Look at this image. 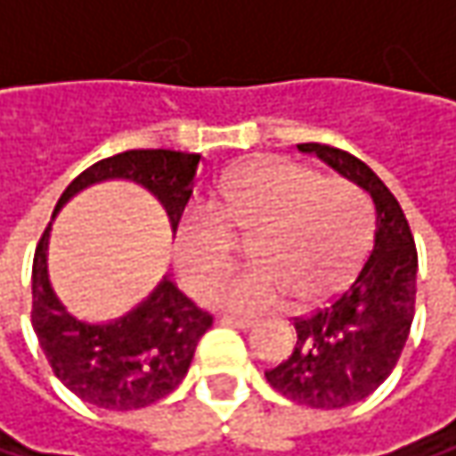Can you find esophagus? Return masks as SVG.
<instances>
[{"label":"esophagus","mask_w":456,"mask_h":456,"mask_svg":"<svg viewBox=\"0 0 456 456\" xmlns=\"http://www.w3.org/2000/svg\"><path fill=\"white\" fill-rule=\"evenodd\" d=\"M222 324H229V327H240V330H250L256 322H253V319H242V317H222Z\"/></svg>","instance_id":"1"}]
</instances>
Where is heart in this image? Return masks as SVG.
I'll use <instances>...</instances> for the list:
<instances>
[{
    "label": "heart",
    "instance_id": "b5f03b06",
    "mask_svg": "<svg viewBox=\"0 0 456 456\" xmlns=\"http://www.w3.org/2000/svg\"><path fill=\"white\" fill-rule=\"evenodd\" d=\"M208 211L176 222L174 261L184 285L206 293L234 266L229 234L253 237L258 266L208 293L214 306L242 314L327 301L354 277L372 237V206L359 187L280 158L227 174Z\"/></svg>",
    "mask_w": 456,
    "mask_h": 456
}]
</instances>
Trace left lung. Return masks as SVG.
Instances as JSON below:
<instances>
[{"label": "left lung", "mask_w": 456, "mask_h": 456, "mask_svg": "<svg viewBox=\"0 0 456 456\" xmlns=\"http://www.w3.org/2000/svg\"><path fill=\"white\" fill-rule=\"evenodd\" d=\"M372 198L375 240L356 280L312 317L296 319L293 354L266 370L274 391L314 410H343L367 399L394 372L414 319L417 250L407 216L380 176L330 144H298Z\"/></svg>", "instance_id": "left-lung-1"}]
</instances>
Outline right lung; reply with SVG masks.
Here are the masks:
<instances>
[{
  "instance_id": "right-lung-1",
  "label": "right lung",
  "mask_w": 456,
  "mask_h": 456,
  "mask_svg": "<svg viewBox=\"0 0 456 456\" xmlns=\"http://www.w3.org/2000/svg\"><path fill=\"white\" fill-rule=\"evenodd\" d=\"M200 155L174 150H126L81 171L60 195L62 206L102 182H132L147 190L174 232L195 187ZM49 232L45 229L31 272L34 332L57 380L81 402L100 410L129 411L168 396L187 375L198 340L214 317L198 309L171 280H163L134 309L110 322H86L68 312L49 282Z\"/></svg>"
}]
</instances>
